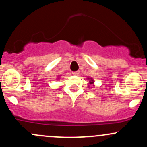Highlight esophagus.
Instances as JSON below:
<instances>
[{
	"mask_svg": "<svg viewBox=\"0 0 147 147\" xmlns=\"http://www.w3.org/2000/svg\"><path fill=\"white\" fill-rule=\"evenodd\" d=\"M79 73H80V72H79V71H76V72H72V75H78Z\"/></svg>",
	"mask_w": 147,
	"mask_h": 147,
	"instance_id": "esophagus-1",
	"label": "esophagus"
}]
</instances>
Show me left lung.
Here are the masks:
<instances>
[{
	"mask_svg": "<svg viewBox=\"0 0 147 147\" xmlns=\"http://www.w3.org/2000/svg\"><path fill=\"white\" fill-rule=\"evenodd\" d=\"M88 79H89V78H88ZM93 82H94V80H93V79L91 78V80H90V81H89V84H93ZM88 87H89V86H88Z\"/></svg>",
	"mask_w": 147,
	"mask_h": 147,
	"instance_id": "1",
	"label": "left lung"
}]
</instances>
